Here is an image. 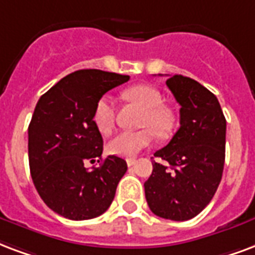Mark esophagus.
Listing matches in <instances>:
<instances>
[{
    "mask_svg": "<svg viewBox=\"0 0 255 255\" xmlns=\"http://www.w3.org/2000/svg\"><path fill=\"white\" fill-rule=\"evenodd\" d=\"M135 163H136V159H135V158H128L127 159V165L129 166V167L135 165Z\"/></svg>",
    "mask_w": 255,
    "mask_h": 255,
    "instance_id": "obj_1",
    "label": "esophagus"
}]
</instances>
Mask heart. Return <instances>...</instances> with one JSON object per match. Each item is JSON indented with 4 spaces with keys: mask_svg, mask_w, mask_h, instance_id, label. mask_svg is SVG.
I'll use <instances>...</instances> for the list:
<instances>
[{
    "mask_svg": "<svg viewBox=\"0 0 255 255\" xmlns=\"http://www.w3.org/2000/svg\"><path fill=\"white\" fill-rule=\"evenodd\" d=\"M124 97L128 101L137 104L143 108L139 127H144L133 132H120L113 136L108 143V151L113 155L131 158L146 148L154 140V132L156 136L165 137L174 127V115L166 108L162 94L156 89L147 85L132 86L124 92ZM116 108L111 96L105 94L96 103L93 111V123L101 133L112 132L115 127Z\"/></svg>",
    "mask_w": 255,
    "mask_h": 255,
    "instance_id": "1",
    "label": "heart"
}]
</instances>
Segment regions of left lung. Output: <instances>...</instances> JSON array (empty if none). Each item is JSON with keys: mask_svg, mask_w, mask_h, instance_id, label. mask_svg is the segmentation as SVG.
I'll return each instance as SVG.
<instances>
[{"mask_svg": "<svg viewBox=\"0 0 255 255\" xmlns=\"http://www.w3.org/2000/svg\"><path fill=\"white\" fill-rule=\"evenodd\" d=\"M167 88L180 104V128L167 146L154 154L152 173L144 182L152 214L184 222L209 204L223 174L226 118L218 99L197 81L173 75Z\"/></svg>", "mask_w": 255, "mask_h": 255, "instance_id": "left-lung-1", "label": "left lung"}]
</instances>
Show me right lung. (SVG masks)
I'll return each instance as SVG.
<instances>
[{"label":"right lung","instance_id":"add662e5","mask_svg":"<svg viewBox=\"0 0 255 255\" xmlns=\"http://www.w3.org/2000/svg\"><path fill=\"white\" fill-rule=\"evenodd\" d=\"M129 75L101 70H78L66 75L41 96L28 127L32 181L41 200L60 216L88 220L112 204L127 162L107 156L100 168L103 136L93 123L96 103Z\"/></svg>","mask_w":255,"mask_h":255}]
</instances>
